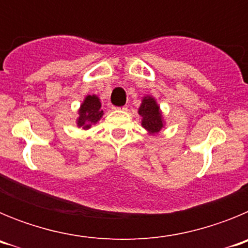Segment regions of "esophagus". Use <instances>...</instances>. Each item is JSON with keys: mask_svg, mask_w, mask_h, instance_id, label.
<instances>
[{"mask_svg": "<svg viewBox=\"0 0 248 248\" xmlns=\"http://www.w3.org/2000/svg\"><path fill=\"white\" fill-rule=\"evenodd\" d=\"M115 109H119V110H128V107L124 105V107H120V108H115Z\"/></svg>", "mask_w": 248, "mask_h": 248, "instance_id": "obj_1", "label": "esophagus"}]
</instances>
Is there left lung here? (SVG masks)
<instances>
[{
	"label": "left lung",
	"instance_id": "1",
	"mask_svg": "<svg viewBox=\"0 0 248 248\" xmlns=\"http://www.w3.org/2000/svg\"><path fill=\"white\" fill-rule=\"evenodd\" d=\"M138 113L141 117V125L148 130L149 134H157L164 128V120L160 107L157 105L156 100L150 95L143 98Z\"/></svg>",
	"mask_w": 248,
	"mask_h": 248
}]
</instances>
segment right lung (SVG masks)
<instances>
[{
	"label": "right lung",
	"instance_id": "obj_1",
	"mask_svg": "<svg viewBox=\"0 0 248 248\" xmlns=\"http://www.w3.org/2000/svg\"><path fill=\"white\" fill-rule=\"evenodd\" d=\"M102 103L97 95H87L80 105L77 118V125L83 128L84 130L91 128L93 124L98 123L103 117Z\"/></svg>",
	"mask_w": 248,
	"mask_h": 248
}]
</instances>
